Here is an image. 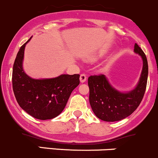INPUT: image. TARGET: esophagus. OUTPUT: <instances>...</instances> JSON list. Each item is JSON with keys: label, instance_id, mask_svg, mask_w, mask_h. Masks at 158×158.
Listing matches in <instances>:
<instances>
[{"label": "esophagus", "instance_id": "34e87169", "mask_svg": "<svg viewBox=\"0 0 158 158\" xmlns=\"http://www.w3.org/2000/svg\"><path fill=\"white\" fill-rule=\"evenodd\" d=\"M86 80H87V77H86L85 74H81V76H80V81L81 83H84L86 81Z\"/></svg>", "mask_w": 158, "mask_h": 158}]
</instances>
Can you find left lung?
Masks as SVG:
<instances>
[{
    "label": "left lung",
    "instance_id": "obj_1",
    "mask_svg": "<svg viewBox=\"0 0 158 158\" xmlns=\"http://www.w3.org/2000/svg\"><path fill=\"white\" fill-rule=\"evenodd\" d=\"M134 51L141 57L143 68L138 82L131 90L122 92L117 90L104 74L88 77L90 107L94 114L102 121L114 122L127 118L137 108L143 99L148 81V60L137 44H134Z\"/></svg>",
    "mask_w": 158,
    "mask_h": 158
}]
</instances>
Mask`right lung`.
<instances>
[{
  "mask_svg": "<svg viewBox=\"0 0 158 158\" xmlns=\"http://www.w3.org/2000/svg\"><path fill=\"white\" fill-rule=\"evenodd\" d=\"M31 38L20 48L12 73L13 90L20 107L33 118L52 119L64 110L71 92L80 84L79 74H60L54 78L34 79L23 68L24 49Z\"/></svg>",
  "mask_w": 158,
  "mask_h": 158,
  "instance_id": "right-lung-1",
  "label": "right lung"
}]
</instances>
